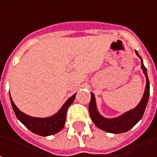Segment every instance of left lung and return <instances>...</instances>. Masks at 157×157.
Instances as JSON below:
<instances>
[{
	"instance_id": "left-lung-1",
	"label": "left lung",
	"mask_w": 157,
	"mask_h": 157,
	"mask_svg": "<svg viewBox=\"0 0 157 157\" xmlns=\"http://www.w3.org/2000/svg\"><path fill=\"white\" fill-rule=\"evenodd\" d=\"M135 53L141 60V68H142L144 76L146 78V85H145V89H144L142 99L140 100L139 103L134 109H132L129 111L122 113L117 117L106 118L99 113V111L97 109L95 95L92 92L90 93L91 98H90L89 104V112L90 118L92 120L93 123L98 128L105 131L107 132L118 134V133L126 132L132 129L142 119L147 103H148V100L150 97V81L147 75V69L144 67L142 58L138 55V52L135 50Z\"/></svg>"
}]
</instances>
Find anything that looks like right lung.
<instances>
[{
    "instance_id": "add662e5",
    "label": "right lung",
    "mask_w": 157,
    "mask_h": 157,
    "mask_svg": "<svg viewBox=\"0 0 157 157\" xmlns=\"http://www.w3.org/2000/svg\"><path fill=\"white\" fill-rule=\"evenodd\" d=\"M75 97H76V93L74 95H72L70 98H68L57 113L49 117L45 118L32 117L26 113H23L22 111H20L17 108V106L15 105L11 96L10 100L15 115L17 116L19 121L21 122L23 125L26 126L27 128L31 132H32L33 133L39 135V136H43V137H47V136L56 134L63 129L65 122H66L67 111L69 106L71 105L74 101Z\"/></svg>"
}]
</instances>
